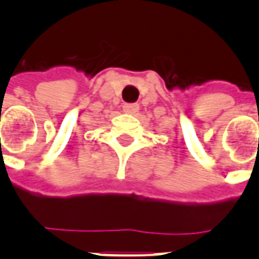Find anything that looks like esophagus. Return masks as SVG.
Here are the masks:
<instances>
[{"instance_id": "34e87169", "label": "esophagus", "mask_w": 259, "mask_h": 259, "mask_svg": "<svg viewBox=\"0 0 259 259\" xmlns=\"http://www.w3.org/2000/svg\"><path fill=\"white\" fill-rule=\"evenodd\" d=\"M139 104H124L123 105V112L126 113H136L139 111Z\"/></svg>"}]
</instances>
